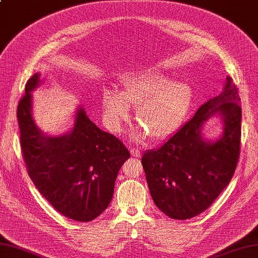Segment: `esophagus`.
I'll list each match as a JSON object with an SVG mask.
<instances>
[{
  "mask_svg": "<svg viewBox=\"0 0 258 258\" xmlns=\"http://www.w3.org/2000/svg\"><path fill=\"white\" fill-rule=\"evenodd\" d=\"M131 155L134 156V158H139V156L141 155V152L136 149H131Z\"/></svg>",
  "mask_w": 258,
  "mask_h": 258,
  "instance_id": "1",
  "label": "esophagus"
}]
</instances>
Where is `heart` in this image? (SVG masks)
Wrapping results in <instances>:
<instances>
[{
	"label": "heart",
	"mask_w": 258,
	"mask_h": 258,
	"mask_svg": "<svg viewBox=\"0 0 258 258\" xmlns=\"http://www.w3.org/2000/svg\"><path fill=\"white\" fill-rule=\"evenodd\" d=\"M119 93L106 88L102 93L104 122L109 131L118 133L130 118L131 105H136L135 119L142 130L135 131V141L149 134L154 140L172 135L183 123L194 92L189 84L174 82L156 70H131L119 79Z\"/></svg>",
	"instance_id": "b5f03b06"
}]
</instances>
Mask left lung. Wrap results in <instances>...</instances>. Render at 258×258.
I'll return each instance as SVG.
<instances>
[{
	"label": "left lung",
	"mask_w": 258,
	"mask_h": 258,
	"mask_svg": "<svg viewBox=\"0 0 258 258\" xmlns=\"http://www.w3.org/2000/svg\"><path fill=\"white\" fill-rule=\"evenodd\" d=\"M239 103L238 89L228 76L221 94L201 105L158 149L143 154L151 197L170 218L184 220L204 213L230 182L240 151ZM213 115L223 120V133L207 140L203 124Z\"/></svg>",
	"instance_id": "8db88e82"
}]
</instances>
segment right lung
<instances>
[{
    "label": "right lung",
    "instance_id": "right-lung-1",
    "mask_svg": "<svg viewBox=\"0 0 258 258\" xmlns=\"http://www.w3.org/2000/svg\"><path fill=\"white\" fill-rule=\"evenodd\" d=\"M40 74L25 85L18 105V122L23 159L39 192L67 218L90 221L107 208L113 198L120 166L128 150L114 135L97 127L83 107L76 110L68 133L44 134L32 116V92Z\"/></svg>",
    "mask_w": 258,
    "mask_h": 258
}]
</instances>
